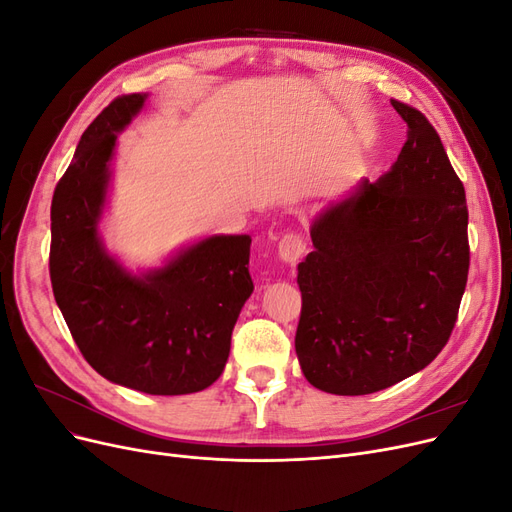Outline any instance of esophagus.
Wrapping results in <instances>:
<instances>
[{"instance_id":"esophagus-1","label":"esophagus","mask_w":512,"mask_h":512,"mask_svg":"<svg viewBox=\"0 0 512 512\" xmlns=\"http://www.w3.org/2000/svg\"><path fill=\"white\" fill-rule=\"evenodd\" d=\"M277 252H280V258L288 262V265H297V262L305 256L307 245L299 232H286L280 241V247H277Z\"/></svg>"}]
</instances>
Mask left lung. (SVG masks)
Segmentation results:
<instances>
[{"label":"left lung","mask_w":512,"mask_h":512,"mask_svg":"<svg viewBox=\"0 0 512 512\" xmlns=\"http://www.w3.org/2000/svg\"><path fill=\"white\" fill-rule=\"evenodd\" d=\"M408 123L389 173L324 211L299 265L294 348L303 376L333 395H369L427 367L451 337L468 284L466 190L436 128Z\"/></svg>","instance_id":"obj_1"}]
</instances>
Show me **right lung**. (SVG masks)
<instances>
[{
	"label": "right lung",
	"instance_id": "add662e5",
	"mask_svg": "<svg viewBox=\"0 0 512 512\" xmlns=\"http://www.w3.org/2000/svg\"><path fill=\"white\" fill-rule=\"evenodd\" d=\"M145 96H117L83 132L51 203L55 301L100 376L149 395H188L222 376L230 337L254 290L247 235L209 237L160 271L132 277L108 258L98 220L117 132Z\"/></svg>",
	"mask_w": 512,
	"mask_h": 512
}]
</instances>
